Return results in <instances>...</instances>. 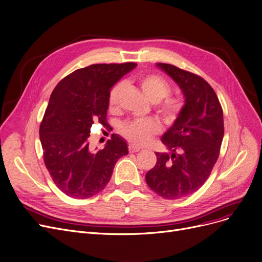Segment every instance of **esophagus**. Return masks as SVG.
I'll list each match as a JSON object with an SVG mask.
<instances>
[{"label":"esophagus","mask_w":262,"mask_h":262,"mask_svg":"<svg viewBox=\"0 0 262 262\" xmlns=\"http://www.w3.org/2000/svg\"><path fill=\"white\" fill-rule=\"evenodd\" d=\"M128 151H129V153H137L140 151V147L130 144V145H128Z\"/></svg>","instance_id":"obj_1"}]
</instances>
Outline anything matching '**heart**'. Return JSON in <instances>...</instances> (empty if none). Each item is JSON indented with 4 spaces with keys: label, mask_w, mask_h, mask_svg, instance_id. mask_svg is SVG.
Here are the masks:
<instances>
[{
    "label": "heart",
    "mask_w": 262,
    "mask_h": 262,
    "mask_svg": "<svg viewBox=\"0 0 262 262\" xmlns=\"http://www.w3.org/2000/svg\"><path fill=\"white\" fill-rule=\"evenodd\" d=\"M140 89L145 97L155 103L156 111L168 124H172L180 117L184 104L179 97L170 96L171 85L165 78L159 75L150 74L143 76L139 80ZM124 84L113 85L108 94V109L116 110L119 106L120 97L123 93ZM162 130L159 122L151 118H143L124 122L120 126V133L129 142L141 145L149 141L154 135Z\"/></svg>",
    "instance_id": "heart-1"
}]
</instances>
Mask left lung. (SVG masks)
Returning a JSON list of instances; mask_svg holds the SVG:
<instances>
[{
  "label": "left lung",
  "instance_id": "obj_1",
  "mask_svg": "<svg viewBox=\"0 0 262 262\" xmlns=\"http://www.w3.org/2000/svg\"><path fill=\"white\" fill-rule=\"evenodd\" d=\"M157 66L179 84L185 105L162 137L171 153L156 152V165L145 174V181L157 195L174 200L198 190L211 174L224 137L223 109L202 77L171 64Z\"/></svg>",
  "mask_w": 262,
  "mask_h": 262
}]
</instances>
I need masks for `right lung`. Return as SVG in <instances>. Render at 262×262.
Segmentation results:
<instances>
[{
  "label": "right lung",
  "mask_w": 262,
  "mask_h": 262,
  "mask_svg": "<svg viewBox=\"0 0 262 262\" xmlns=\"http://www.w3.org/2000/svg\"><path fill=\"white\" fill-rule=\"evenodd\" d=\"M136 63L93 64L63 78L52 91L39 127L43 163L54 184L75 199L90 198L109 183L127 144L112 135L103 150L91 151L94 122L107 125L108 94Z\"/></svg>",
  "instance_id": "right-lung-1"
}]
</instances>
